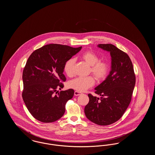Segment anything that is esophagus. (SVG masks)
I'll return each instance as SVG.
<instances>
[{"instance_id":"obj_1","label":"esophagus","mask_w":155,"mask_h":155,"mask_svg":"<svg viewBox=\"0 0 155 155\" xmlns=\"http://www.w3.org/2000/svg\"><path fill=\"white\" fill-rule=\"evenodd\" d=\"M81 94H81V92H80L77 91H75L74 92V95H75V96H79V95H80Z\"/></svg>"}]
</instances>
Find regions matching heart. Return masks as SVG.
<instances>
[{
    "mask_svg": "<svg viewBox=\"0 0 155 155\" xmlns=\"http://www.w3.org/2000/svg\"><path fill=\"white\" fill-rule=\"evenodd\" d=\"M81 58L91 66L90 71L96 80H102L106 77L109 71V65L104 61H99V58L96 53L91 51L84 52L81 55ZM74 59H69L64 64V70L68 77H72L74 75ZM94 84L95 79L93 77H79L70 81L68 86L77 91L84 92L93 87Z\"/></svg>",
    "mask_w": 155,
    "mask_h": 155,
    "instance_id": "obj_1",
    "label": "heart"
}]
</instances>
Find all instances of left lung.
Segmentation results:
<instances>
[{
  "mask_svg": "<svg viewBox=\"0 0 155 155\" xmlns=\"http://www.w3.org/2000/svg\"><path fill=\"white\" fill-rule=\"evenodd\" d=\"M97 46L110 52L111 71L106 80L95 89L101 99L88 94L89 101L85 107L86 117L97 125H107L118 121L131 101L135 84L133 63L125 52L112 44Z\"/></svg>",
  "mask_w": 155,
  "mask_h": 155,
  "instance_id": "1",
  "label": "left lung"
}]
</instances>
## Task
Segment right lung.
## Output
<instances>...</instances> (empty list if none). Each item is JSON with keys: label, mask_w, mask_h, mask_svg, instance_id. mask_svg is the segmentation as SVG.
Wrapping results in <instances>:
<instances>
[{"label": "right lung", "mask_w": 155, "mask_h": 155, "mask_svg": "<svg viewBox=\"0 0 155 155\" xmlns=\"http://www.w3.org/2000/svg\"><path fill=\"white\" fill-rule=\"evenodd\" d=\"M82 48L60 44L45 45L32 53L22 73L23 101L31 115L39 121L49 123L61 118L67 102L74 91L64 87L63 74L67 60Z\"/></svg>", "instance_id": "right-lung-1"}]
</instances>
